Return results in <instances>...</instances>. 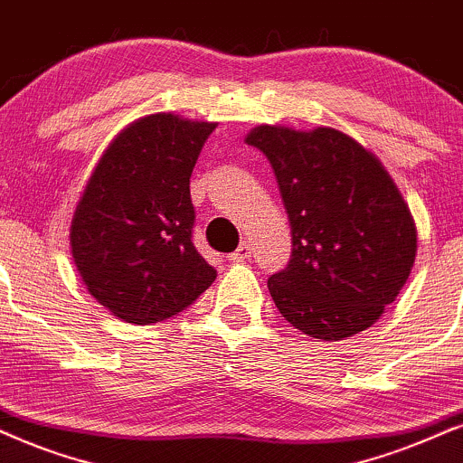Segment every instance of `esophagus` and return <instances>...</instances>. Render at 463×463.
Instances as JSON below:
<instances>
[{
	"label": "esophagus",
	"mask_w": 463,
	"mask_h": 463,
	"mask_svg": "<svg viewBox=\"0 0 463 463\" xmlns=\"http://www.w3.org/2000/svg\"><path fill=\"white\" fill-rule=\"evenodd\" d=\"M251 256V248L248 243H241L239 245V248L232 251V254H228V260H237V262H243V260H248Z\"/></svg>",
	"instance_id": "esophagus-1"
}]
</instances>
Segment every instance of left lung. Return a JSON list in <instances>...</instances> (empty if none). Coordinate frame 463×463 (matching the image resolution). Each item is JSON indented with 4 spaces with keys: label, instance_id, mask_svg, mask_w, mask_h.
<instances>
[{
    "label": "left lung",
    "instance_id": "obj_1",
    "mask_svg": "<svg viewBox=\"0 0 463 463\" xmlns=\"http://www.w3.org/2000/svg\"><path fill=\"white\" fill-rule=\"evenodd\" d=\"M245 143L267 156L290 220V262L267 282L275 307L316 339L365 331L400 295L417 256V228L393 179L333 128L260 126Z\"/></svg>",
    "mask_w": 463,
    "mask_h": 463
}]
</instances>
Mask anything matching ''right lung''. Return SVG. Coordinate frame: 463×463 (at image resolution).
<instances>
[{
  "instance_id": "add662e5",
  "label": "right lung",
  "mask_w": 463,
  "mask_h": 463,
  "mask_svg": "<svg viewBox=\"0 0 463 463\" xmlns=\"http://www.w3.org/2000/svg\"><path fill=\"white\" fill-rule=\"evenodd\" d=\"M215 124L157 113L100 157L70 228L72 259L117 318L151 325L190 307L215 279L192 243L190 177Z\"/></svg>"
}]
</instances>
